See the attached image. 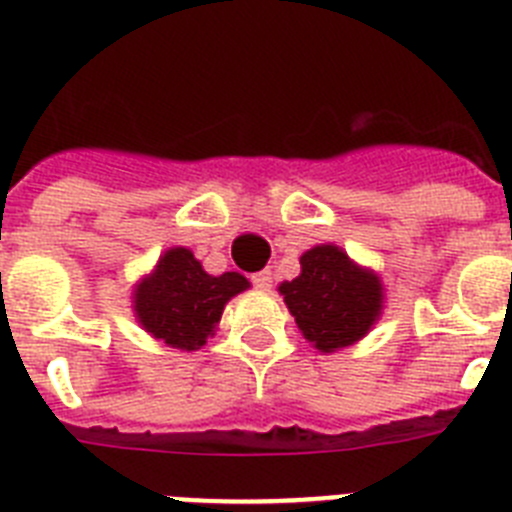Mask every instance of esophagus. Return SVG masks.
<instances>
[{
  "label": "esophagus",
  "mask_w": 512,
  "mask_h": 512,
  "mask_svg": "<svg viewBox=\"0 0 512 512\" xmlns=\"http://www.w3.org/2000/svg\"><path fill=\"white\" fill-rule=\"evenodd\" d=\"M252 283H255V288H260V291H270V288H273V273H270V270H260V273L252 275Z\"/></svg>",
  "instance_id": "34e87169"
}]
</instances>
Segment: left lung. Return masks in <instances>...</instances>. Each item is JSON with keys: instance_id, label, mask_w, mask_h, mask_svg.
I'll use <instances>...</instances> for the list:
<instances>
[{"instance_id": "left-lung-1", "label": "left lung", "mask_w": 512, "mask_h": 512, "mask_svg": "<svg viewBox=\"0 0 512 512\" xmlns=\"http://www.w3.org/2000/svg\"><path fill=\"white\" fill-rule=\"evenodd\" d=\"M301 335L319 353H335L368 335L384 309V286L335 244L301 255V275L278 286Z\"/></svg>"}]
</instances>
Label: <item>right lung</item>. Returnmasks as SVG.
<instances>
[{"label": "right lung", "mask_w": 512, "mask_h": 512, "mask_svg": "<svg viewBox=\"0 0 512 512\" xmlns=\"http://www.w3.org/2000/svg\"><path fill=\"white\" fill-rule=\"evenodd\" d=\"M247 288L244 275H208L193 252L172 247L136 286L133 311L151 337L177 350H198L216 332L226 301Z\"/></svg>", "instance_id": "add662e5"}]
</instances>
